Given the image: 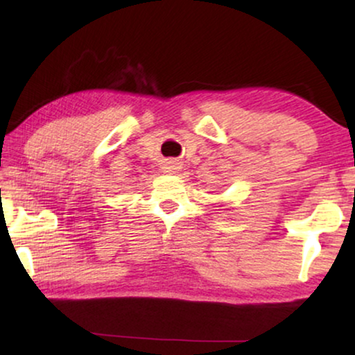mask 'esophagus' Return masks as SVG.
<instances>
[{
	"label": "esophagus",
	"instance_id": "obj_1",
	"mask_svg": "<svg viewBox=\"0 0 355 355\" xmlns=\"http://www.w3.org/2000/svg\"><path fill=\"white\" fill-rule=\"evenodd\" d=\"M179 169H181V163L176 162V159H168V162L164 163V171L169 174H176Z\"/></svg>",
	"mask_w": 355,
	"mask_h": 355
}]
</instances>
